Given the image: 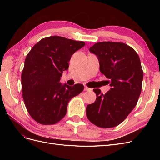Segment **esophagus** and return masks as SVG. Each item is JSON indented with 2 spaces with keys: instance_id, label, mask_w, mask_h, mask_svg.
I'll list each match as a JSON object with an SVG mask.
<instances>
[{
  "instance_id": "34e87169",
  "label": "esophagus",
  "mask_w": 160,
  "mask_h": 160,
  "mask_svg": "<svg viewBox=\"0 0 160 160\" xmlns=\"http://www.w3.org/2000/svg\"><path fill=\"white\" fill-rule=\"evenodd\" d=\"M91 88H88V87H87V86H85V88H84V91H91Z\"/></svg>"
}]
</instances>
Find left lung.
<instances>
[{"instance_id": "obj_1", "label": "left lung", "mask_w": 160, "mask_h": 160, "mask_svg": "<svg viewBox=\"0 0 160 160\" xmlns=\"http://www.w3.org/2000/svg\"><path fill=\"white\" fill-rule=\"evenodd\" d=\"M89 51L98 57L100 71L109 79L111 89L105 94L93 89L97 98L87 106V117L98 127L113 128L123 122L138 103L143 78L140 59L123 42H99Z\"/></svg>"}]
</instances>
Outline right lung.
<instances>
[{
    "mask_svg": "<svg viewBox=\"0 0 160 160\" xmlns=\"http://www.w3.org/2000/svg\"><path fill=\"white\" fill-rule=\"evenodd\" d=\"M85 43L59 36L42 38L28 53L21 75L22 98L32 118L42 125H52L65 117L72 98L84 86L60 83L69 68L71 56Z\"/></svg>",
    "mask_w": 160,
    "mask_h": 160,
    "instance_id": "right-lung-1",
    "label": "right lung"
}]
</instances>
